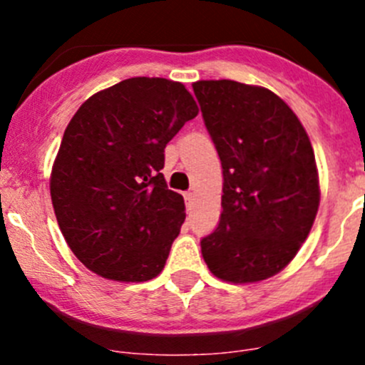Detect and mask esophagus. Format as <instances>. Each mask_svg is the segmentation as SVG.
Segmentation results:
<instances>
[{
  "label": "esophagus",
  "instance_id": "1",
  "mask_svg": "<svg viewBox=\"0 0 365 365\" xmlns=\"http://www.w3.org/2000/svg\"><path fill=\"white\" fill-rule=\"evenodd\" d=\"M183 197H185L187 206H190V205H192V200H194V192H185V194H183Z\"/></svg>",
  "mask_w": 365,
  "mask_h": 365
}]
</instances>
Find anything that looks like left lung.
Instances as JSON below:
<instances>
[{
    "label": "left lung",
    "mask_w": 365,
    "mask_h": 365,
    "mask_svg": "<svg viewBox=\"0 0 365 365\" xmlns=\"http://www.w3.org/2000/svg\"><path fill=\"white\" fill-rule=\"evenodd\" d=\"M192 88L224 176L219 224L201 240L205 263L222 281H263L295 257L318 213L311 141L267 88L230 79Z\"/></svg>",
    "instance_id": "obj_1"
}]
</instances>
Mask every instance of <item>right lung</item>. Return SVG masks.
<instances>
[{"label": "right lung", "instance_id": "add662e5", "mask_svg": "<svg viewBox=\"0 0 365 365\" xmlns=\"http://www.w3.org/2000/svg\"><path fill=\"white\" fill-rule=\"evenodd\" d=\"M182 83L132 77L88 98L65 128L51 200L77 259L95 274L143 282L164 268L185 220L168 189L164 148L197 116Z\"/></svg>", "mask_w": 365, "mask_h": 365}]
</instances>
